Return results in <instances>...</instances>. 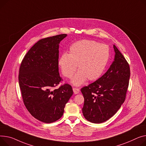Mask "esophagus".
I'll use <instances>...</instances> for the list:
<instances>
[{
    "mask_svg": "<svg viewBox=\"0 0 146 146\" xmlns=\"http://www.w3.org/2000/svg\"><path fill=\"white\" fill-rule=\"evenodd\" d=\"M73 92L75 94H78L80 92V90L79 89H77V88H73Z\"/></svg>",
    "mask_w": 146,
    "mask_h": 146,
    "instance_id": "esophagus-1",
    "label": "esophagus"
}]
</instances>
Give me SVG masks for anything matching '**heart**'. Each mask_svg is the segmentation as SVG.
Segmentation results:
<instances>
[{
  "label": "heart",
  "mask_w": 146,
  "mask_h": 146,
  "mask_svg": "<svg viewBox=\"0 0 146 146\" xmlns=\"http://www.w3.org/2000/svg\"><path fill=\"white\" fill-rule=\"evenodd\" d=\"M108 46L90 40H81L73 43L69 47V54L63 53L58 60V66L63 75L71 78V83L80 86L87 79L96 81L103 74L109 59Z\"/></svg>",
  "instance_id": "obj_1"
}]
</instances>
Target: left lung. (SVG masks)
<instances>
[{"label": "left lung", "mask_w": 146, "mask_h": 146, "mask_svg": "<svg viewBox=\"0 0 146 146\" xmlns=\"http://www.w3.org/2000/svg\"><path fill=\"white\" fill-rule=\"evenodd\" d=\"M114 59L109 69L96 82L81 89L84 102V118L93 123H103L113 116L124 103L130 76V67L115 45Z\"/></svg>", "instance_id": "8db88e82"}]
</instances>
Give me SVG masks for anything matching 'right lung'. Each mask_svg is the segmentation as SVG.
Returning a JSON list of instances; mask_svg holds the SVG:
<instances>
[{"label": "right lung", "mask_w": 146, "mask_h": 146, "mask_svg": "<svg viewBox=\"0 0 146 146\" xmlns=\"http://www.w3.org/2000/svg\"><path fill=\"white\" fill-rule=\"evenodd\" d=\"M67 36L62 34L38 41L25 55L19 69V83L26 108L35 118L45 123L62 117L73 93L68 84L53 89L62 80L59 48Z\"/></svg>", "instance_id": "1"}]
</instances>
